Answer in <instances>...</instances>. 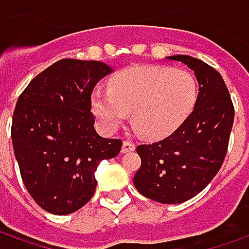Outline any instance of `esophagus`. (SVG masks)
Segmentation results:
<instances>
[{
  "label": "esophagus",
  "mask_w": 249,
  "mask_h": 249,
  "mask_svg": "<svg viewBox=\"0 0 249 249\" xmlns=\"http://www.w3.org/2000/svg\"><path fill=\"white\" fill-rule=\"evenodd\" d=\"M136 148V144L133 143V142H128V140H125L124 143H123V153H129V151H133Z\"/></svg>",
  "instance_id": "obj_1"
}]
</instances>
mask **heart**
I'll return each instance as SVG.
<instances>
[{
  "mask_svg": "<svg viewBox=\"0 0 249 249\" xmlns=\"http://www.w3.org/2000/svg\"><path fill=\"white\" fill-rule=\"evenodd\" d=\"M199 86L187 71L136 67L110 79L109 91L96 89L91 109L105 129L116 131L132 113L135 129L148 138L173 132L194 110Z\"/></svg>",
  "mask_w": 249,
  "mask_h": 249,
  "instance_id": "b5f03b06",
  "label": "heart"
}]
</instances>
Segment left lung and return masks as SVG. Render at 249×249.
<instances>
[{
	"instance_id": "8db88e82",
	"label": "left lung",
	"mask_w": 249,
	"mask_h": 249,
	"mask_svg": "<svg viewBox=\"0 0 249 249\" xmlns=\"http://www.w3.org/2000/svg\"><path fill=\"white\" fill-rule=\"evenodd\" d=\"M195 72L199 94L185 121L167 138L136 148L142 165L133 177L139 192L163 204H177L202 192L224 163L234 107L222 76L191 55H172Z\"/></svg>"
}]
</instances>
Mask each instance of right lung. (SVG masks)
I'll list each match as a JSON object with an SVG mask.
<instances>
[{"label": "right lung", "instance_id": "1", "mask_svg": "<svg viewBox=\"0 0 249 249\" xmlns=\"http://www.w3.org/2000/svg\"><path fill=\"white\" fill-rule=\"evenodd\" d=\"M111 71L99 61L64 58L18 96L13 151L28 194L47 213L67 215L82 209L95 194L99 162L121 150V139L96 133L91 113L92 89Z\"/></svg>", "mask_w": 249, "mask_h": 249}]
</instances>
